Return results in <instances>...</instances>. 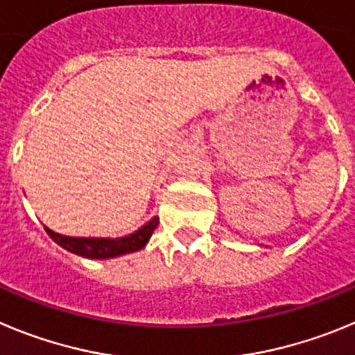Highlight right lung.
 <instances>
[{
  "instance_id": "obj_1",
  "label": "right lung",
  "mask_w": 355,
  "mask_h": 355,
  "mask_svg": "<svg viewBox=\"0 0 355 355\" xmlns=\"http://www.w3.org/2000/svg\"><path fill=\"white\" fill-rule=\"evenodd\" d=\"M157 225L159 217L155 216L139 230L120 239L67 237V235H60V233L53 232L49 228H46V232L56 244L62 245L63 249H67L70 253L90 258V260H107V258L122 257V254L134 253V251H139V249L145 248L154 230L157 228Z\"/></svg>"
}]
</instances>
